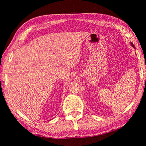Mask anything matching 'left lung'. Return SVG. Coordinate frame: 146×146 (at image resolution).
<instances>
[{
  "label": "left lung",
  "instance_id": "obj_1",
  "mask_svg": "<svg viewBox=\"0 0 146 146\" xmlns=\"http://www.w3.org/2000/svg\"><path fill=\"white\" fill-rule=\"evenodd\" d=\"M131 45H132V46L133 47V48H135V46H134V45H133V44L132 43H131Z\"/></svg>",
  "mask_w": 146,
  "mask_h": 146
}]
</instances>
